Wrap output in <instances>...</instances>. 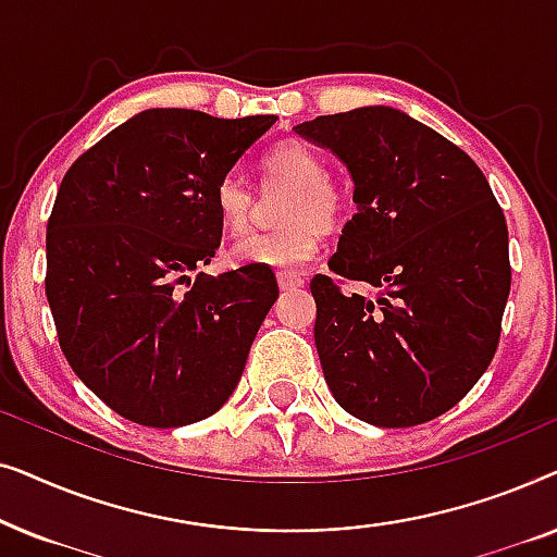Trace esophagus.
<instances>
[{
    "label": "esophagus",
    "instance_id": "obj_1",
    "mask_svg": "<svg viewBox=\"0 0 557 557\" xmlns=\"http://www.w3.org/2000/svg\"><path fill=\"white\" fill-rule=\"evenodd\" d=\"M278 286L288 292V288H299L304 286V278L296 276V273H278Z\"/></svg>",
    "mask_w": 557,
    "mask_h": 557
}]
</instances>
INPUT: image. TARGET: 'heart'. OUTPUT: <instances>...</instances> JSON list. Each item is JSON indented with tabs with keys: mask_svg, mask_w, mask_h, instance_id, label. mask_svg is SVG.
Returning <instances> with one entry per match:
<instances>
[{
	"mask_svg": "<svg viewBox=\"0 0 557 557\" xmlns=\"http://www.w3.org/2000/svg\"><path fill=\"white\" fill-rule=\"evenodd\" d=\"M261 172L265 187L286 189L278 205V218L286 225L240 238L231 250V261L296 271L314 258L322 231L345 223L349 197L345 187L330 177L324 157L301 141H284L265 151ZM215 210L225 231L246 233L258 210L256 189L238 174H225L215 187Z\"/></svg>",
	"mask_w": 557,
	"mask_h": 557,
	"instance_id": "obj_1",
	"label": "heart"
}]
</instances>
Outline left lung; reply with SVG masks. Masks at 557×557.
Segmentation results:
<instances>
[{"label":"left lung","instance_id":"1","mask_svg":"<svg viewBox=\"0 0 557 557\" xmlns=\"http://www.w3.org/2000/svg\"><path fill=\"white\" fill-rule=\"evenodd\" d=\"M332 149L357 212L317 273L314 342L347 413L410 429L454 408L499 345L512 269L507 220L482 170L431 126L368 106L294 128ZM345 280L379 288L342 295Z\"/></svg>","mask_w":557,"mask_h":557}]
</instances>
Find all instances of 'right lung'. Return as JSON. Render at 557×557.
Returning <instances> with one entry per match:
<instances>
[{
    "label": "right lung",
    "instance_id": "right-lung-1",
    "mask_svg": "<svg viewBox=\"0 0 557 557\" xmlns=\"http://www.w3.org/2000/svg\"><path fill=\"white\" fill-rule=\"evenodd\" d=\"M273 124L149 109L83 151L60 182L45 235L60 349L128 421H202L238 385L276 276L263 265L200 269L223 235L218 182Z\"/></svg>",
    "mask_w": 557,
    "mask_h": 557
}]
</instances>
